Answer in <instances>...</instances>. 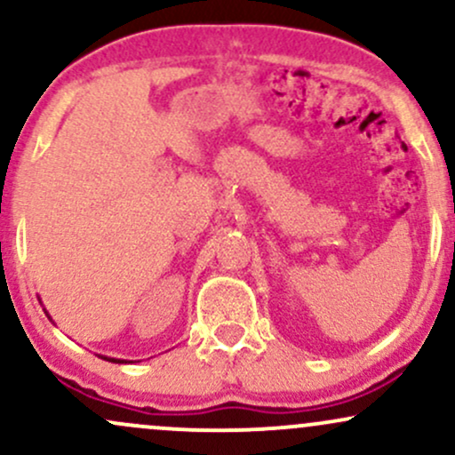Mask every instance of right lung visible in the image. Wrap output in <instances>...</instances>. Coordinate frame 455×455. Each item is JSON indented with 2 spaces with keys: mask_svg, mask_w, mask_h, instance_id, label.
<instances>
[{
  "mask_svg": "<svg viewBox=\"0 0 455 455\" xmlns=\"http://www.w3.org/2000/svg\"><path fill=\"white\" fill-rule=\"evenodd\" d=\"M111 362H115V359H111Z\"/></svg>",
  "mask_w": 455,
  "mask_h": 455,
  "instance_id": "1",
  "label": "right lung"
}]
</instances>
